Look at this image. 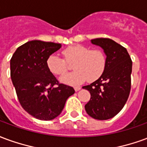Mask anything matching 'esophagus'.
Instances as JSON below:
<instances>
[{"label": "esophagus", "mask_w": 147, "mask_h": 147, "mask_svg": "<svg viewBox=\"0 0 147 147\" xmlns=\"http://www.w3.org/2000/svg\"><path fill=\"white\" fill-rule=\"evenodd\" d=\"M74 89H75L76 91H78V90H80L81 89V87H80V86H75V87H74Z\"/></svg>", "instance_id": "obj_1"}]
</instances>
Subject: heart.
I'll use <instances>...</instances> for the list:
<instances>
[{
	"label": "heart",
	"mask_w": 147,
	"mask_h": 147,
	"mask_svg": "<svg viewBox=\"0 0 147 147\" xmlns=\"http://www.w3.org/2000/svg\"><path fill=\"white\" fill-rule=\"evenodd\" d=\"M67 64H72V73L61 77V83L77 85L86 80L92 82L102 76L105 70L106 57L104 52L98 49H90L81 45H71L62 52ZM64 59L57 55H50L47 59V67L52 73L63 76L67 73V64Z\"/></svg>",
	"instance_id": "heart-1"
}]
</instances>
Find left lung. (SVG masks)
<instances>
[{"label":"left lung","instance_id":"1","mask_svg":"<svg viewBox=\"0 0 147 147\" xmlns=\"http://www.w3.org/2000/svg\"><path fill=\"white\" fill-rule=\"evenodd\" d=\"M90 42L104 50L106 64L102 76L83 87L90 93L85 109L94 119L108 120L123 109L128 98L132 61L126 49L112 39L100 38Z\"/></svg>","mask_w":147,"mask_h":147}]
</instances>
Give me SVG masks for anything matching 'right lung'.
I'll list each match as a JSON object with an SVG mask.
<instances>
[{
	"label": "right lung",
	"mask_w": 147,
	"mask_h": 147,
	"mask_svg": "<svg viewBox=\"0 0 147 147\" xmlns=\"http://www.w3.org/2000/svg\"><path fill=\"white\" fill-rule=\"evenodd\" d=\"M61 47L60 43L33 40L18 47L10 61L11 82L20 103L38 120L57 117L75 93L71 86L58 83L47 67L49 57Z\"/></svg>",
	"instance_id": "add662e5"
}]
</instances>
